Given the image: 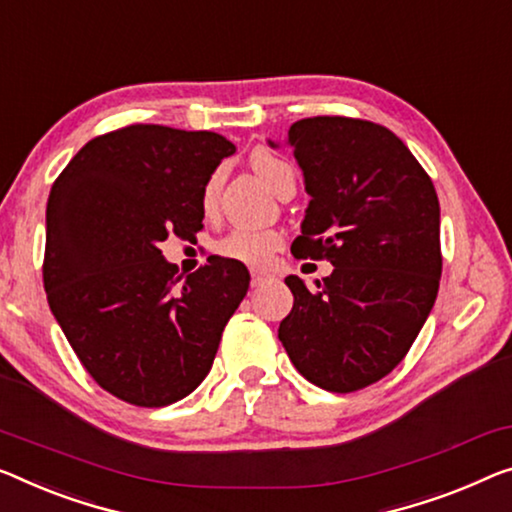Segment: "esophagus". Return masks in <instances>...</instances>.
I'll use <instances>...</instances> for the list:
<instances>
[{
  "label": "esophagus",
  "instance_id": "1",
  "mask_svg": "<svg viewBox=\"0 0 512 512\" xmlns=\"http://www.w3.org/2000/svg\"><path fill=\"white\" fill-rule=\"evenodd\" d=\"M276 280L271 271H264V269H250V282H253V287H262L264 282H271Z\"/></svg>",
  "mask_w": 512,
  "mask_h": 512
}]
</instances>
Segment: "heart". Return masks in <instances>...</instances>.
<instances>
[{
  "instance_id": "obj_1",
  "label": "heart",
  "mask_w": 512,
  "mask_h": 512,
  "mask_svg": "<svg viewBox=\"0 0 512 512\" xmlns=\"http://www.w3.org/2000/svg\"><path fill=\"white\" fill-rule=\"evenodd\" d=\"M250 165L259 174L266 186L278 190L287 179H294V170L287 160L278 158L276 154L266 149H257L253 156H250ZM220 188V174H211L202 193V204L211 209L216 204V195ZM282 234L278 230H255V227H236L230 234H225L223 239L218 241V255L227 259H236L241 264L250 266H264L271 262V257L282 248Z\"/></svg>"
}]
</instances>
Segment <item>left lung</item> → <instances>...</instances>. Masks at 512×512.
Returning a JSON list of instances; mask_svg holds the SVG:
<instances>
[{
  "mask_svg": "<svg viewBox=\"0 0 512 512\" xmlns=\"http://www.w3.org/2000/svg\"><path fill=\"white\" fill-rule=\"evenodd\" d=\"M287 144L310 195L292 255L335 269L315 287L285 278L294 305L278 338L305 379L352 393L407 356L437 299V190L407 144L372 121L301 119Z\"/></svg>",
  "mask_w": 512,
  "mask_h": 512,
  "instance_id": "left-lung-1",
  "label": "left lung"
}]
</instances>
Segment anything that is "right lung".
Returning <instances> with one entry per match:
<instances>
[{
    "label": "right lung",
    "instance_id": "1",
    "mask_svg": "<svg viewBox=\"0 0 512 512\" xmlns=\"http://www.w3.org/2000/svg\"><path fill=\"white\" fill-rule=\"evenodd\" d=\"M234 151L211 131L133 124L89 140L52 183L45 294L80 363L114 398L167 407L209 375L250 273L211 255L181 280L158 246L202 230L204 186Z\"/></svg>",
    "mask_w": 512,
    "mask_h": 512
}]
</instances>
